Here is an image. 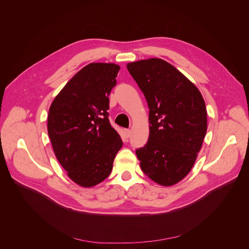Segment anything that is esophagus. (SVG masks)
Listing matches in <instances>:
<instances>
[{
    "label": "esophagus",
    "mask_w": 249,
    "mask_h": 249,
    "mask_svg": "<svg viewBox=\"0 0 249 249\" xmlns=\"http://www.w3.org/2000/svg\"><path fill=\"white\" fill-rule=\"evenodd\" d=\"M124 133H125V136H126L127 138H129L130 135H131V131H130L129 129H125V130H124Z\"/></svg>",
    "instance_id": "obj_1"
}]
</instances>
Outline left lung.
Wrapping results in <instances>:
<instances>
[{"instance_id": "obj_1", "label": "left lung", "mask_w": 249, "mask_h": 249, "mask_svg": "<svg viewBox=\"0 0 249 249\" xmlns=\"http://www.w3.org/2000/svg\"><path fill=\"white\" fill-rule=\"evenodd\" d=\"M150 108V135L136 150L143 172L156 183L171 186L189 173L207 132V110L197 87L159 58L127 64Z\"/></svg>"}]
</instances>
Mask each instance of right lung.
Here are the masks:
<instances>
[{
  "label": "right lung",
  "mask_w": 249,
  "mask_h": 249,
  "mask_svg": "<svg viewBox=\"0 0 249 249\" xmlns=\"http://www.w3.org/2000/svg\"><path fill=\"white\" fill-rule=\"evenodd\" d=\"M119 70L113 63L87 65L50 105L47 130L53 151L68 176L82 187L107 178L123 145L107 113Z\"/></svg>",
  "instance_id": "obj_1"
}]
</instances>
